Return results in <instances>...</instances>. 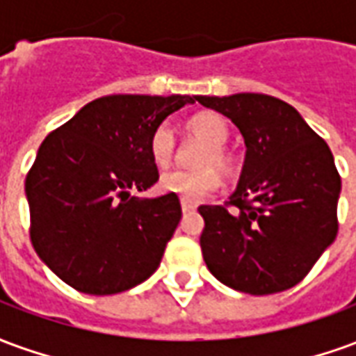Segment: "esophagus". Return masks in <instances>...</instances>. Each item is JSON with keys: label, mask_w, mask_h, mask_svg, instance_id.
<instances>
[{"label": "esophagus", "mask_w": 356, "mask_h": 356, "mask_svg": "<svg viewBox=\"0 0 356 356\" xmlns=\"http://www.w3.org/2000/svg\"><path fill=\"white\" fill-rule=\"evenodd\" d=\"M181 208H183L185 213H188V211H194V209H196V204L191 200H185V198H181Z\"/></svg>", "instance_id": "34e87169"}]
</instances>
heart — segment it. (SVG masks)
Returning a JSON list of instances; mask_svg holds the SVG:
<instances>
[{
	"label": "heart",
	"mask_w": 356,
	"mask_h": 356,
	"mask_svg": "<svg viewBox=\"0 0 356 356\" xmlns=\"http://www.w3.org/2000/svg\"><path fill=\"white\" fill-rule=\"evenodd\" d=\"M186 131L194 139L202 140L206 147L196 156V170L168 171L160 177L163 193L175 194L185 200H200L213 194L221 185V175H231L236 168V160L229 148L231 131L223 118L217 114H198L186 122ZM148 150L156 165L168 168L177 154V140L168 124L158 125L150 135Z\"/></svg>",
	"instance_id": "heart-1"
}]
</instances>
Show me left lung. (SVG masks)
Returning a JSON list of instances; mask_svg holds the SVG:
<instances>
[{"instance_id":"8db88e82","label":"left lung","mask_w":356,"mask_h":356,"mask_svg":"<svg viewBox=\"0 0 356 356\" xmlns=\"http://www.w3.org/2000/svg\"><path fill=\"white\" fill-rule=\"evenodd\" d=\"M246 143L225 206H200L209 273L232 290L268 296L299 284L336 240L341 177L326 140L288 102L263 93L196 97Z\"/></svg>"}]
</instances>
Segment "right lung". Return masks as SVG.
Returning <instances> with one entry per match:
<instances>
[{"label":"right lung","mask_w":356,"mask_h":356,"mask_svg":"<svg viewBox=\"0 0 356 356\" xmlns=\"http://www.w3.org/2000/svg\"><path fill=\"white\" fill-rule=\"evenodd\" d=\"M196 97L108 95L51 131L26 175L30 240L74 290L120 293L145 282L181 221L175 194L139 198L158 181L148 150L165 118Z\"/></svg>","instance_id":"1"}]
</instances>
